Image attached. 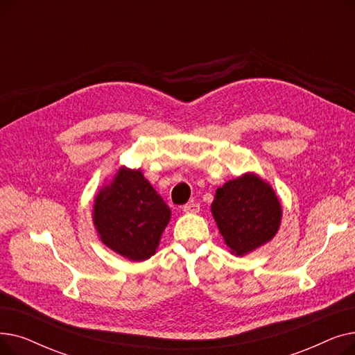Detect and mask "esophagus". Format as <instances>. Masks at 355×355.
<instances>
[{"mask_svg": "<svg viewBox=\"0 0 355 355\" xmlns=\"http://www.w3.org/2000/svg\"><path fill=\"white\" fill-rule=\"evenodd\" d=\"M184 213H198L200 211V204L197 201L187 202L185 206H182Z\"/></svg>", "mask_w": 355, "mask_h": 355, "instance_id": "esophagus-1", "label": "esophagus"}]
</instances>
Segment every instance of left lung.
Wrapping results in <instances>:
<instances>
[{
  "label": "left lung",
  "instance_id": "8db88e82",
  "mask_svg": "<svg viewBox=\"0 0 355 355\" xmlns=\"http://www.w3.org/2000/svg\"><path fill=\"white\" fill-rule=\"evenodd\" d=\"M211 213L226 245L243 256L275 237L281 226V201L256 174H245L217 189Z\"/></svg>",
  "mask_w": 355,
  "mask_h": 355
}]
</instances>
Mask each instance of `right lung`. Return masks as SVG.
I'll return each mask as SVG.
<instances>
[{"label": "right lung", "instance_id": "1", "mask_svg": "<svg viewBox=\"0 0 355 355\" xmlns=\"http://www.w3.org/2000/svg\"><path fill=\"white\" fill-rule=\"evenodd\" d=\"M170 218L171 210L141 170L126 166L98 193L93 206V225L103 245L134 262L155 254Z\"/></svg>", "mask_w": 355, "mask_h": 355}]
</instances>
